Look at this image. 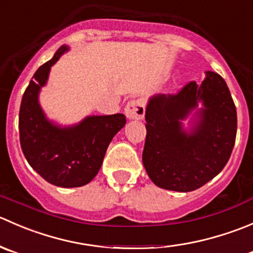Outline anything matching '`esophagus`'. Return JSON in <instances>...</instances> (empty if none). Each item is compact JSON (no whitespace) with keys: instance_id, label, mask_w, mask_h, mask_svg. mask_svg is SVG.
<instances>
[{"instance_id":"esophagus-1","label":"esophagus","mask_w":253,"mask_h":253,"mask_svg":"<svg viewBox=\"0 0 253 253\" xmlns=\"http://www.w3.org/2000/svg\"><path fill=\"white\" fill-rule=\"evenodd\" d=\"M126 118L129 121L134 119H141L145 114V104L142 99H132L127 102L126 109H124Z\"/></svg>"}]
</instances>
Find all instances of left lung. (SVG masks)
<instances>
[{
	"mask_svg": "<svg viewBox=\"0 0 253 253\" xmlns=\"http://www.w3.org/2000/svg\"><path fill=\"white\" fill-rule=\"evenodd\" d=\"M145 121L142 164L160 188H201L221 172L234 149L236 108L226 82L212 71L206 72L202 84L193 81L177 94L150 97Z\"/></svg>",
	"mask_w": 253,
	"mask_h": 253,
	"instance_id": "1",
	"label": "left lung"
}]
</instances>
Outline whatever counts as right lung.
<instances>
[{
    "instance_id": "1",
    "label": "right lung",
    "mask_w": 253,
    "mask_h": 253,
    "mask_svg": "<svg viewBox=\"0 0 253 253\" xmlns=\"http://www.w3.org/2000/svg\"><path fill=\"white\" fill-rule=\"evenodd\" d=\"M66 51L67 45L60 46L29 82L19 109V139L24 156L37 173L54 186L74 188L96 177L107 147L126 121L121 113L88 116L72 126H60L47 118L39 103V94L51 66Z\"/></svg>"
}]
</instances>
